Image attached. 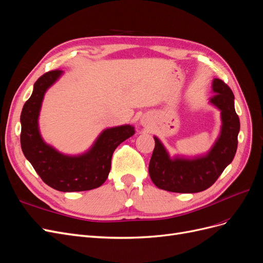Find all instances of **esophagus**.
Instances as JSON below:
<instances>
[{
  "mask_svg": "<svg viewBox=\"0 0 263 263\" xmlns=\"http://www.w3.org/2000/svg\"><path fill=\"white\" fill-rule=\"evenodd\" d=\"M140 124L142 125V126H145V127H147V126H149V121L147 118H145V117H142L141 119H140Z\"/></svg>",
  "mask_w": 263,
  "mask_h": 263,
  "instance_id": "esophagus-1",
  "label": "esophagus"
}]
</instances>
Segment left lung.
<instances>
[{"mask_svg":"<svg viewBox=\"0 0 263 263\" xmlns=\"http://www.w3.org/2000/svg\"><path fill=\"white\" fill-rule=\"evenodd\" d=\"M215 93L210 103L220 110V133L209 153L193 158L170 157L157 136L149 162V176L155 185L176 193H197L212 186L233 161L240 130L239 117L235 110V97L230 87L219 79H214Z\"/></svg>","mask_w":263,"mask_h":263,"instance_id":"obj_1","label":"left lung"}]
</instances>
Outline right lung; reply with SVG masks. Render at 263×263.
<instances>
[{"label":"right lung","instance_id":"obj_1","mask_svg":"<svg viewBox=\"0 0 263 263\" xmlns=\"http://www.w3.org/2000/svg\"><path fill=\"white\" fill-rule=\"evenodd\" d=\"M62 74V70L49 71L35 82L33 93L22 109L21 146L47 185L60 192H81L97 189L106 181L114 150L133 136L135 128L132 125L106 128L81 155H65L47 144L39 132V113L45 93Z\"/></svg>","mask_w":263,"mask_h":263}]
</instances>
